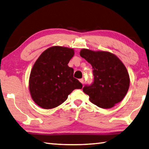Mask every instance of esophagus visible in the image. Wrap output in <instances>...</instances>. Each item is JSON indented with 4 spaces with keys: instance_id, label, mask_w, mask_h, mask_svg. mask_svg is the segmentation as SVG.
Wrapping results in <instances>:
<instances>
[{
    "instance_id": "obj_1",
    "label": "esophagus",
    "mask_w": 149,
    "mask_h": 149,
    "mask_svg": "<svg viewBox=\"0 0 149 149\" xmlns=\"http://www.w3.org/2000/svg\"><path fill=\"white\" fill-rule=\"evenodd\" d=\"M79 81H80V82H81V83H82V84L84 83V79H80Z\"/></svg>"
}]
</instances>
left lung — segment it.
Listing matches in <instances>:
<instances>
[{
  "mask_svg": "<svg viewBox=\"0 0 149 149\" xmlns=\"http://www.w3.org/2000/svg\"><path fill=\"white\" fill-rule=\"evenodd\" d=\"M80 55L93 68L94 82L83 88L90 101L102 109H110L123 100L129 88L130 78L120 59L109 52L88 49H81Z\"/></svg>",
  "mask_w": 149,
  "mask_h": 149,
  "instance_id": "1",
  "label": "left lung"
}]
</instances>
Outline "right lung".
Wrapping results in <instances>:
<instances>
[{
    "instance_id": "right-lung-1",
    "label": "right lung",
    "mask_w": 149,
    "mask_h": 149,
    "mask_svg": "<svg viewBox=\"0 0 149 149\" xmlns=\"http://www.w3.org/2000/svg\"><path fill=\"white\" fill-rule=\"evenodd\" d=\"M74 50L52 46L44 51L33 65L29 79L32 100L45 109H54L65 102L82 84L73 77L74 69L68 66Z\"/></svg>"
}]
</instances>
